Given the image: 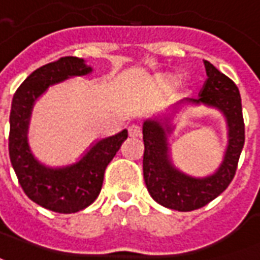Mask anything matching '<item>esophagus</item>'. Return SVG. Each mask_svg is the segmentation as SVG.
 I'll list each match as a JSON object with an SVG mask.
<instances>
[{"instance_id":"esophagus-1","label":"esophagus","mask_w":260,"mask_h":260,"mask_svg":"<svg viewBox=\"0 0 260 260\" xmlns=\"http://www.w3.org/2000/svg\"><path fill=\"white\" fill-rule=\"evenodd\" d=\"M128 134H129V138H141V126H138V125H131L129 129H128Z\"/></svg>"}]
</instances>
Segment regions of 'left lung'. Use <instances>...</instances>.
Masks as SVG:
<instances>
[{"label":"left lung","mask_w":260,"mask_h":260,"mask_svg":"<svg viewBox=\"0 0 260 260\" xmlns=\"http://www.w3.org/2000/svg\"><path fill=\"white\" fill-rule=\"evenodd\" d=\"M205 68L207 79L199 97L180 100L174 106L173 114L177 113L180 104L189 103L217 108L224 115L229 129V143L223 161L212 175L198 178L175 169L169 147V135L174 131L171 115L146 119L143 122V178L147 191L161 206L178 212H191L203 207L225 191L234 178L245 142V125L238 87L209 61H205Z\"/></svg>","instance_id":"1"}]
</instances>
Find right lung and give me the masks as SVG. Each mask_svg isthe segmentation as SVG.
Returning a JSON list of instances; mask_svg holds the SVG:
<instances>
[{
    "label": "right lung",
    "mask_w": 260,
    "mask_h": 260,
    "mask_svg": "<svg viewBox=\"0 0 260 260\" xmlns=\"http://www.w3.org/2000/svg\"><path fill=\"white\" fill-rule=\"evenodd\" d=\"M91 71L85 59L62 57L31 72L12 99L8 143L11 164L27 198L51 212L76 213L96 201L108 163L128 138V131L124 129L100 139L79 161L65 167H47L33 156L27 143V129L35 102L50 86Z\"/></svg>",
    "instance_id": "add662e5"
}]
</instances>
